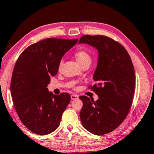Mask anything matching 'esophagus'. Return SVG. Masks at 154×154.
Here are the masks:
<instances>
[{
  "label": "esophagus",
  "instance_id": "obj_1",
  "mask_svg": "<svg viewBox=\"0 0 154 154\" xmlns=\"http://www.w3.org/2000/svg\"><path fill=\"white\" fill-rule=\"evenodd\" d=\"M71 100H77V99L79 98V96L77 94H72L71 96Z\"/></svg>",
  "mask_w": 154,
  "mask_h": 154
}]
</instances>
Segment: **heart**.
Instances as JSON below:
<instances>
[{
	"mask_svg": "<svg viewBox=\"0 0 154 154\" xmlns=\"http://www.w3.org/2000/svg\"><path fill=\"white\" fill-rule=\"evenodd\" d=\"M75 56L81 66H83V65L87 64H90L91 61H92V58H91L90 54L85 50H83V49L77 50L75 53ZM62 64H63V60H61L58 64V68L60 69L62 68Z\"/></svg>",
	"mask_w": 154,
	"mask_h": 154,
	"instance_id": "obj_1",
	"label": "heart"
}]
</instances>
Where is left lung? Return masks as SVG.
Listing matches in <instances>:
<instances>
[{"label": "left lung", "instance_id": "8db88e82", "mask_svg": "<svg viewBox=\"0 0 154 154\" xmlns=\"http://www.w3.org/2000/svg\"><path fill=\"white\" fill-rule=\"evenodd\" d=\"M79 43H87L98 50V62L88 89L99 98L95 101L81 96L83 126L96 135L116 130L129 113L135 90V72L129 54L118 41L103 35H83Z\"/></svg>", "mask_w": 154, "mask_h": 154}]
</instances>
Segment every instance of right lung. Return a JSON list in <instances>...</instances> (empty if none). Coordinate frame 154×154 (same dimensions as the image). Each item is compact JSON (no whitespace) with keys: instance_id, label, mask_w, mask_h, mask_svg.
<instances>
[{"instance_id":"right-lung-1","label":"right lung","mask_w":154,"mask_h":154,"mask_svg":"<svg viewBox=\"0 0 154 154\" xmlns=\"http://www.w3.org/2000/svg\"><path fill=\"white\" fill-rule=\"evenodd\" d=\"M76 39L48 38L32 44L20 54L11 81V94L22 124L34 133L46 135L59 126L62 115L71 100L69 93L49 92L50 77L58 71L62 56Z\"/></svg>"}]
</instances>
